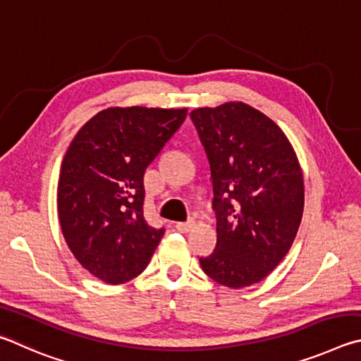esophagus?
I'll list each match as a JSON object with an SVG mask.
<instances>
[{
	"mask_svg": "<svg viewBox=\"0 0 361 361\" xmlns=\"http://www.w3.org/2000/svg\"><path fill=\"white\" fill-rule=\"evenodd\" d=\"M195 225H197V224H195V220H188V222L176 224V228H177V231H180V233H187V231H190Z\"/></svg>",
	"mask_w": 361,
	"mask_h": 361,
	"instance_id": "esophagus-1",
	"label": "esophagus"
}]
</instances>
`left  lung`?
Listing matches in <instances>:
<instances>
[{"label":"left lung","instance_id":"obj_1","mask_svg":"<svg viewBox=\"0 0 361 361\" xmlns=\"http://www.w3.org/2000/svg\"><path fill=\"white\" fill-rule=\"evenodd\" d=\"M209 158L217 245L201 257L220 286L263 281L292 247L305 180L292 144L273 120L241 101L190 112Z\"/></svg>","mask_w":361,"mask_h":361}]
</instances>
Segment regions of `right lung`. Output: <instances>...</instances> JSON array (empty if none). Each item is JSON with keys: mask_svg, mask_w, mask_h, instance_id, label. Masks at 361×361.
<instances>
[{"mask_svg": "<svg viewBox=\"0 0 361 361\" xmlns=\"http://www.w3.org/2000/svg\"><path fill=\"white\" fill-rule=\"evenodd\" d=\"M185 117V107H107L69 144L59 219L75 260L99 281L117 286L147 268L164 228L144 219V173Z\"/></svg>", "mask_w": 361, "mask_h": 361, "instance_id": "1", "label": "right lung"}]
</instances>
